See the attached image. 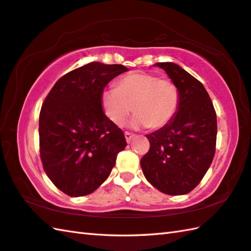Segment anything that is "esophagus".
<instances>
[{"label": "esophagus", "instance_id": "obj_1", "mask_svg": "<svg viewBox=\"0 0 251 251\" xmlns=\"http://www.w3.org/2000/svg\"><path fill=\"white\" fill-rule=\"evenodd\" d=\"M125 136H126V142L130 143L132 141V139H133V136H134V135H133L132 133H130V132H125Z\"/></svg>", "mask_w": 251, "mask_h": 251}]
</instances>
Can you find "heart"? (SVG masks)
I'll return each instance as SVG.
<instances>
[{
    "instance_id": "b5f03b06",
    "label": "heart",
    "mask_w": 251,
    "mask_h": 251,
    "mask_svg": "<svg viewBox=\"0 0 251 251\" xmlns=\"http://www.w3.org/2000/svg\"><path fill=\"white\" fill-rule=\"evenodd\" d=\"M100 100L106 117L115 126L124 125L133 109L136 114L131 126L158 130L175 118L180 105V92L170 79L154 74L132 73L120 78L117 88L104 90Z\"/></svg>"
}]
</instances>
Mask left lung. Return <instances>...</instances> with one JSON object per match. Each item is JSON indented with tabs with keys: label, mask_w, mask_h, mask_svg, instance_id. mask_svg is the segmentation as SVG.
<instances>
[{
	"label": "left lung",
	"mask_w": 251,
	"mask_h": 251,
	"mask_svg": "<svg viewBox=\"0 0 251 251\" xmlns=\"http://www.w3.org/2000/svg\"><path fill=\"white\" fill-rule=\"evenodd\" d=\"M180 92L175 118L147 134L150 151L141 159L146 180L168 195H184L206 175L216 152L217 114L201 82L175 63H157Z\"/></svg>",
	"instance_id": "8db88e82"
}]
</instances>
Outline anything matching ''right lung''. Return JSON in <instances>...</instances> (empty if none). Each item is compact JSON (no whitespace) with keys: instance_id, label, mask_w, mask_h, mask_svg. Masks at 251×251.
I'll list each match as a JSON object with an SVG mask.
<instances>
[{"instance_id":"add662e5","label":"right lung","mask_w":251,"mask_h":251,"mask_svg":"<svg viewBox=\"0 0 251 251\" xmlns=\"http://www.w3.org/2000/svg\"><path fill=\"white\" fill-rule=\"evenodd\" d=\"M127 68L93 61L55 83L40 111V156L54 185L71 197L93 193L109 176L125 134L101 107L108 82Z\"/></svg>"}]
</instances>
